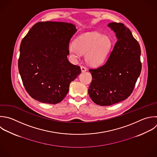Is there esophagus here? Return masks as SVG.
I'll list each match as a JSON object with an SVG mask.
<instances>
[{"instance_id": "esophagus-1", "label": "esophagus", "mask_w": 157, "mask_h": 157, "mask_svg": "<svg viewBox=\"0 0 157 157\" xmlns=\"http://www.w3.org/2000/svg\"><path fill=\"white\" fill-rule=\"evenodd\" d=\"M81 70H82V72H85V71H86V68L85 66H81Z\"/></svg>"}]
</instances>
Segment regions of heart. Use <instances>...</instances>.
Returning a JSON list of instances; mask_svg holds the SVG:
<instances>
[{
	"label": "heart",
	"mask_w": 157,
	"mask_h": 157,
	"mask_svg": "<svg viewBox=\"0 0 157 157\" xmlns=\"http://www.w3.org/2000/svg\"><path fill=\"white\" fill-rule=\"evenodd\" d=\"M112 42L107 36L98 33H89L79 36L69 45L71 55L76 58L85 53V60L91 66L102 64L107 57Z\"/></svg>",
	"instance_id": "obj_1"
}]
</instances>
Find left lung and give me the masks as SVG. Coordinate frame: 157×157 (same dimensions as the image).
Listing matches in <instances>:
<instances>
[{
    "label": "left lung",
    "mask_w": 157,
    "mask_h": 157,
    "mask_svg": "<svg viewBox=\"0 0 157 157\" xmlns=\"http://www.w3.org/2000/svg\"><path fill=\"white\" fill-rule=\"evenodd\" d=\"M117 40L104 64L90 69L92 81L88 94L92 101L102 106L110 105L128 98L140 74V48L130 30L123 23L108 25Z\"/></svg>",
    "instance_id": "left-lung-1"
}]
</instances>
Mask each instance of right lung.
I'll return each instance as SVG.
<instances>
[{
    "label": "right lung",
    "instance_id": "1",
    "mask_svg": "<svg viewBox=\"0 0 157 157\" xmlns=\"http://www.w3.org/2000/svg\"><path fill=\"white\" fill-rule=\"evenodd\" d=\"M75 26L64 22L35 24L23 39L18 69L23 85L34 99L56 104L66 96L69 85L81 73L80 67L71 63V39Z\"/></svg>",
    "mask_w": 157,
    "mask_h": 157
}]
</instances>
